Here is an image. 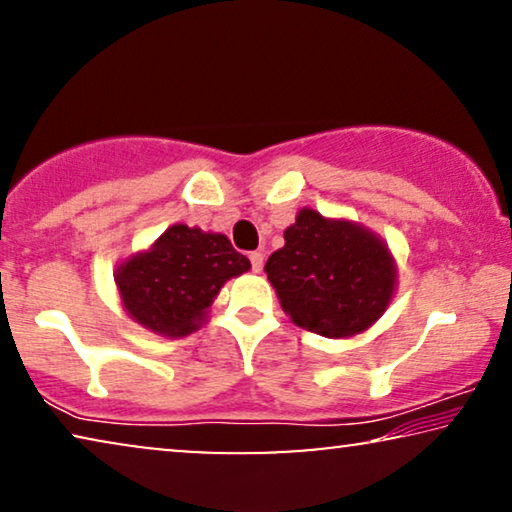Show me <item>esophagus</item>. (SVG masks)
<instances>
[{"mask_svg":"<svg viewBox=\"0 0 512 512\" xmlns=\"http://www.w3.org/2000/svg\"><path fill=\"white\" fill-rule=\"evenodd\" d=\"M249 261H251V268H254V272L263 270V254H261V251H251Z\"/></svg>","mask_w":512,"mask_h":512,"instance_id":"obj_1","label":"esophagus"}]
</instances>
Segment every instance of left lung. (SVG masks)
<instances>
[{"label":"left lung","instance_id":"left-lung-1","mask_svg":"<svg viewBox=\"0 0 512 512\" xmlns=\"http://www.w3.org/2000/svg\"><path fill=\"white\" fill-rule=\"evenodd\" d=\"M265 275L293 324L324 338H354L387 312L398 286L396 258L373 230L310 207L284 230Z\"/></svg>","mask_w":512,"mask_h":512}]
</instances>
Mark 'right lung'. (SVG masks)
Listing matches in <instances>:
<instances>
[{
    "label": "right lung",
    "mask_w": 512,
    "mask_h": 512,
    "mask_svg": "<svg viewBox=\"0 0 512 512\" xmlns=\"http://www.w3.org/2000/svg\"><path fill=\"white\" fill-rule=\"evenodd\" d=\"M249 268L226 235L174 223L149 249L125 258L114 282L132 321L160 338H186L207 324L223 284Z\"/></svg>",
    "instance_id": "obj_1"
}]
</instances>
